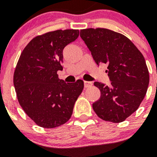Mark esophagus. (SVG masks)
Masks as SVG:
<instances>
[{
	"label": "esophagus",
	"instance_id": "34e87169",
	"mask_svg": "<svg viewBox=\"0 0 157 157\" xmlns=\"http://www.w3.org/2000/svg\"><path fill=\"white\" fill-rule=\"evenodd\" d=\"M92 85H93L92 82H86V81L84 82V86H85V88L90 87Z\"/></svg>",
	"mask_w": 157,
	"mask_h": 157
}]
</instances>
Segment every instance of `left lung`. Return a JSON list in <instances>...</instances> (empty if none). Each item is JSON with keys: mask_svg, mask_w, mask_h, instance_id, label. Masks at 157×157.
I'll list each match as a JSON object with an SVG mask.
<instances>
[{"mask_svg": "<svg viewBox=\"0 0 157 157\" xmlns=\"http://www.w3.org/2000/svg\"><path fill=\"white\" fill-rule=\"evenodd\" d=\"M98 65L105 63L111 84L95 82L101 98L93 109L105 121L121 123L139 108L149 86V70L138 48L123 34L105 28L80 30Z\"/></svg>", "mask_w": 157, "mask_h": 157, "instance_id": "1", "label": "left lung"}]
</instances>
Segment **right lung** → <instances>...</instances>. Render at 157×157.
<instances>
[{
    "mask_svg": "<svg viewBox=\"0 0 157 157\" xmlns=\"http://www.w3.org/2000/svg\"><path fill=\"white\" fill-rule=\"evenodd\" d=\"M79 30H57L34 37L25 47L14 71L13 83L19 105L34 123L55 128L69 120L84 83H65L62 70L63 50L75 41Z\"/></svg>",
    "mask_w": 157,
    "mask_h": 157,
    "instance_id": "obj_1",
    "label": "right lung"
}]
</instances>
